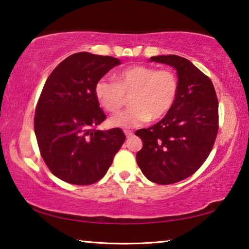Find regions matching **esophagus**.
<instances>
[{
  "label": "esophagus",
  "instance_id": "esophagus-1",
  "mask_svg": "<svg viewBox=\"0 0 249 249\" xmlns=\"http://www.w3.org/2000/svg\"><path fill=\"white\" fill-rule=\"evenodd\" d=\"M124 134H125V136L127 137V138H129V137H132L133 135H134V133L132 132V130H124Z\"/></svg>",
  "mask_w": 249,
  "mask_h": 249
}]
</instances>
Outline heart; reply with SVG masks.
<instances>
[{
    "label": "heart",
    "instance_id": "heart-1",
    "mask_svg": "<svg viewBox=\"0 0 249 249\" xmlns=\"http://www.w3.org/2000/svg\"><path fill=\"white\" fill-rule=\"evenodd\" d=\"M114 81L101 79L95 83L94 94L109 113H117L129 96V108L109 120L112 126L130 128L148 120L162 119L174 105L178 93V79L170 70L135 65L114 74Z\"/></svg>",
    "mask_w": 249,
    "mask_h": 249
}]
</instances>
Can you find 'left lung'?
Returning <instances> with one entry per match:
<instances>
[{
	"instance_id": "obj_1",
	"label": "left lung",
	"mask_w": 249,
	"mask_h": 249,
	"mask_svg": "<svg viewBox=\"0 0 249 249\" xmlns=\"http://www.w3.org/2000/svg\"><path fill=\"white\" fill-rule=\"evenodd\" d=\"M150 61L174 67L178 93L161 121L136 132L142 141L136 160L147 179L171 184L192 176L209 157L218 129V102L212 81L188 59L168 54Z\"/></svg>"
}]
</instances>
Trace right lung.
Wrapping results in <instances>:
<instances>
[{
    "instance_id": "1",
    "label": "right lung",
    "mask_w": 249,
    "mask_h": 249,
    "mask_svg": "<svg viewBox=\"0 0 249 249\" xmlns=\"http://www.w3.org/2000/svg\"><path fill=\"white\" fill-rule=\"evenodd\" d=\"M121 60L77 53L61 61L46 81L34 117L40 155L49 170L78 185L102 179L125 142L121 128L95 129L107 119L95 83Z\"/></svg>"
}]
</instances>
